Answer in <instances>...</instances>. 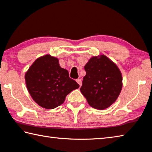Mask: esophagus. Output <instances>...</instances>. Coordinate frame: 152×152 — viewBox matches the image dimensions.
<instances>
[{"mask_svg":"<svg viewBox=\"0 0 152 152\" xmlns=\"http://www.w3.org/2000/svg\"><path fill=\"white\" fill-rule=\"evenodd\" d=\"M76 82L78 83V84L80 85V86L81 87V86H82V80L81 79H80V78H78V79H77L76 80Z\"/></svg>","mask_w":152,"mask_h":152,"instance_id":"34e87169","label":"esophagus"}]
</instances>
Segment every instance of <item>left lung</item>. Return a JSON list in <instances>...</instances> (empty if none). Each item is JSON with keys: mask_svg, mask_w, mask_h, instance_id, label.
I'll use <instances>...</instances> for the list:
<instances>
[{"mask_svg": "<svg viewBox=\"0 0 152 152\" xmlns=\"http://www.w3.org/2000/svg\"><path fill=\"white\" fill-rule=\"evenodd\" d=\"M84 69L86 74L80 91L92 108H108L115 102L121 91L120 70L104 55L90 58Z\"/></svg>", "mask_w": 152, "mask_h": 152, "instance_id": "left-lung-1", "label": "left lung"}]
</instances>
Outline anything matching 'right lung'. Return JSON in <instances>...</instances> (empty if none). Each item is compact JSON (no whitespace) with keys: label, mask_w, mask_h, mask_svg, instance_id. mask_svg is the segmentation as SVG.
<instances>
[{"label":"right lung","mask_w":152,"mask_h":152,"mask_svg":"<svg viewBox=\"0 0 152 152\" xmlns=\"http://www.w3.org/2000/svg\"><path fill=\"white\" fill-rule=\"evenodd\" d=\"M25 83L33 101L46 109L62 104L66 95L80 86L69 78L59 59L49 54L38 57L25 75Z\"/></svg>","instance_id":"add662e5"}]
</instances>
